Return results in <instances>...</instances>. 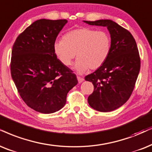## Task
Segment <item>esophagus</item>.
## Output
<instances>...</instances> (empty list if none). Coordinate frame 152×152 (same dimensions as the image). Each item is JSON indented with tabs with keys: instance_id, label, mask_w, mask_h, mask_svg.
<instances>
[{
	"instance_id": "obj_1",
	"label": "esophagus",
	"mask_w": 152,
	"mask_h": 152,
	"mask_svg": "<svg viewBox=\"0 0 152 152\" xmlns=\"http://www.w3.org/2000/svg\"><path fill=\"white\" fill-rule=\"evenodd\" d=\"M77 79H78V83H82L84 80V78H82V77H80V76H77Z\"/></svg>"
}]
</instances>
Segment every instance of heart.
Returning <instances> with one entry per match:
<instances>
[{
  "label": "heart",
  "instance_id": "1",
  "mask_svg": "<svg viewBox=\"0 0 152 152\" xmlns=\"http://www.w3.org/2000/svg\"><path fill=\"white\" fill-rule=\"evenodd\" d=\"M111 47V37L107 32L81 27L70 31L62 39L55 41L54 51L65 66L72 64L76 53L75 69L83 74L88 69L95 70L102 66L110 54Z\"/></svg>",
  "mask_w": 152,
  "mask_h": 152
}]
</instances>
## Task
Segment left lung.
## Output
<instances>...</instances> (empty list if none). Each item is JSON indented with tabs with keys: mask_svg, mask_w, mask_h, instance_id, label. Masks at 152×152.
Instances as JSON below:
<instances>
[{
	"mask_svg": "<svg viewBox=\"0 0 152 152\" xmlns=\"http://www.w3.org/2000/svg\"><path fill=\"white\" fill-rule=\"evenodd\" d=\"M106 26L111 40V51L102 66L85 77L93 83L94 91L88 98L92 108L102 112L114 111L124 104L133 91L140 69L139 51L129 31L110 20L90 22Z\"/></svg>",
	"mask_w": 152,
	"mask_h": 152,
	"instance_id": "obj_1",
	"label": "left lung"
}]
</instances>
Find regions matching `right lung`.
<instances>
[{
    "instance_id": "right-lung-1",
    "label": "right lung",
    "mask_w": 152,
    "mask_h": 152,
    "mask_svg": "<svg viewBox=\"0 0 152 152\" xmlns=\"http://www.w3.org/2000/svg\"><path fill=\"white\" fill-rule=\"evenodd\" d=\"M66 20L41 19L17 38L12 50L11 76L28 107L42 114L64 106L69 91L78 83L69 68L55 55L54 44Z\"/></svg>"
}]
</instances>
